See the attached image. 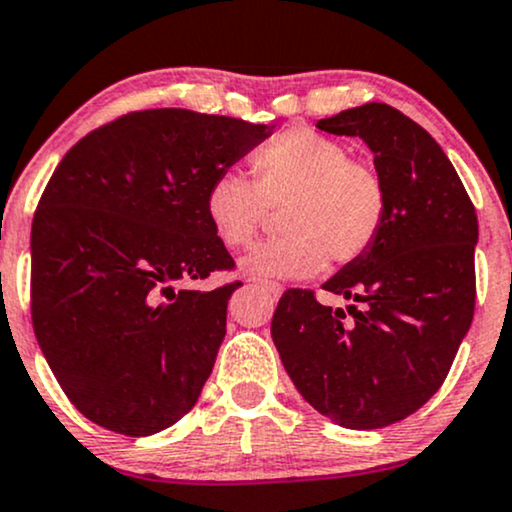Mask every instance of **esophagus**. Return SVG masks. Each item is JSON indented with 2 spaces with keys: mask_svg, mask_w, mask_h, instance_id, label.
I'll return each instance as SVG.
<instances>
[{
  "mask_svg": "<svg viewBox=\"0 0 512 512\" xmlns=\"http://www.w3.org/2000/svg\"><path fill=\"white\" fill-rule=\"evenodd\" d=\"M257 283H260V286L264 288V291L272 293V298H279V295L283 293L281 283H274V281H257Z\"/></svg>",
  "mask_w": 512,
  "mask_h": 512,
  "instance_id": "esophagus-1",
  "label": "esophagus"
}]
</instances>
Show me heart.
Masks as SVG:
<instances>
[{
  "label": "heart",
  "instance_id": "obj_1",
  "mask_svg": "<svg viewBox=\"0 0 512 512\" xmlns=\"http://www.w3.org/2000/svg\"><path fill=\"white\" fill-rule=\"evenodd\" d=\"M252 177L221 171L205 193V214L229 250H248L281 207V238L255 250L252 274L300 279L331 264L357 262L386 221V186L369 162L315 131H288L252 155Z\"/></svg>",
  "mask_w": 512,
  "mask_h": 512
}]
</instances>
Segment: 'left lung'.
I'll use <instances>...</instances> for the list:
<instances>
[{"label": "left lung", "instance_id": "8db88e82", "mask_svg": "<svg viewBox=\"0 0 512 512\" xmlns=\"http://www.w3.org/2000/svg\"><path fill=\"white\" fill-rule=\"evenodd\" d=\"M317 128L369 145L386 221L372 250L322 286L350 300L348 312L288 288L272 338L312 408L341 427L381 429L441 389L470 329L477 212L439 143L389 104L346 109Z\"/></svg>", "mask_w": 512, "mask_h": 512}]
</instances>
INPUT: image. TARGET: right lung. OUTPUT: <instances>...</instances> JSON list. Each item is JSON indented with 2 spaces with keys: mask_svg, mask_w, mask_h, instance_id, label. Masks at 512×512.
I'll return each instance as SVG.
<instances>
[{
  "mask_svg": "<svg viewBox=\"0 0 512 512\" xmlns=\"http://www.w3.org/2000/svg\"><path fill=\"white\" fill-rule=\"evenodd\" d=\"M272 135L188 109L128 112L66 152L30 231V315L49 369L90 422L150 436L193 408L243 281L205 214L212 178Z\"/></svg>",
  "mask_w": 512,
  "mask_h": 512,
  "instance_id": "1",
  "label": "right lung"
}]
</instances>
